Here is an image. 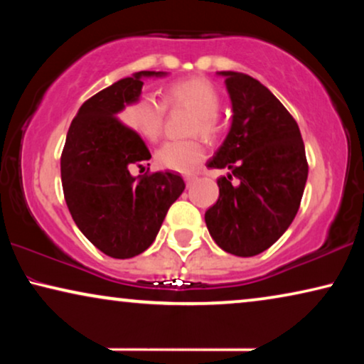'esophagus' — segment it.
I'll return each instance as SVG.
<instances>
[{"instance_id": "1", "label": "esophagus", "mask_w": 364, "mask_h": 364, "mask_svg": "<svg viewBox=\"0 0 364 364\" xmlns=\"http://www.w3.org/2000/svg\"><path fill=\"white\" fill-rule=\"evenodd\" d=\"M183 178H186V183H187V186H192V183L193 182H196V176H193V173H187V176L186 177H183Z\"/></svg>"}]
</instances>
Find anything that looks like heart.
Wrapping results in <instances>:
<instances>
[{"label":"heart","mask_w":364,"mask_h":364,"mask_svg":"<svg viewBox=\"0 0 364 364\" xmlns=\"http://www.w3.org/2000/svg\"><path fill=\"white\" fill-rule=\"evenodd\" d=\"M167 102L172 106H183L197 114L192 122L191 132L202 134L203 137L213 139L218 132L217 114L220 109V97L215 87L205 79H187L172 84L167 91ZM166 116V104L154 96L142 94L127 107L126 117L131 126L149 141H156L161 136ZM205 149L198 139L186 141H167L156 152L159 167L173 172H191L203 159Z\"/></svg>","instance_id":"b5f03b06"}]
</instances>
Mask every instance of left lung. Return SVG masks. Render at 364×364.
Returning a JSON list of instances; mask_svg holds the SVG:
<instances>
[{"instance_id": "obj_1", "label": "left lung", "mask_w": 364, "mask_h": 364, "mask_svg": "<svg viewBox=\"0 0 364 364\" xmlns=\"http://www.w3.org/2000/svg\"><path fill=\"white\" fill-rule=\"evenodd\" d=\"M217 74L225 79L233 114L207 167L230 173L217 181L218 200L205 212V223L222 250L253 257L270 248L296 215L308 178L305 144L291 114L260 81L235 71Z\"/></svg>"}]
</instances>
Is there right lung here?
<instances>
[{"label": "right lung", "instance_id": "add662e5", "mask_svg": "<svg viewBox=\"0 0 364 364\" xmlns=\"http://www.w3.org/2000/svg\"><path fill=\"white\" fill-rule=\"evenodd\" d=\"M164 71H139L119 79L79 107L61 156L64 198L84 237L112 258H131L156 240L168 207L186 188L173 172L134 177L132 164L151 159L137 132L119 114L141 96L144 79Z\"/></svg>", "mask_w": 364, "mask_h": 364}]
</instances>
